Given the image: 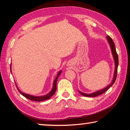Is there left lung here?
Segmentation results:
<instances>
[{"instance_id":"obj_1","label":"left lung","mask_w":130,"mask_h":130,"mask_svg":"<svg viewBox=\"0 0 130 130\" xmlns=\"http://www.w3.org/2000/svg\"><path fill=\"white\" fill-rule=\"evenodd\" d=\"M107 39L108 42L109 46L111 47V52L112 54V56L113 57V60H114V62H115V70H114V74H113V77L111 83L110 84L108 85L107 87H106L104 88H103L102 89L99 90V91H97L96 92H93V93H83L82 92L79 91V93H81L83 96H85V97H95V96H98L99 95H100V94H103V93L107 91L110 87H111L112 85L113 84V83H115V81L116 80V76H117V70H118V63H119V60H118V56L117 53H116V49H115V44H114V42L112 41V39L109 36H107Z\"/></svg>"}]
</instances>
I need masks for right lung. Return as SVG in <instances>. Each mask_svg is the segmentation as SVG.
Returning a JSON list of instances; mask_svg holds the SVG:
<instances>
[{"mask_svg": "<svg viewBox=\"0 0 130 130\" xmlns=\"http://www.w3.org/2000/svg\"><path fill=\"white\" fill-rule=\"evenodd\" d=\"M11 69V65L10 67V69ZM61 72H62V70H60V71H59V72L57 74V77H56V78L54 79V82H53V88L51 91L49 92V93H48L47 94H45V95H43V96H33V95H31V94H26L23 93V92H21L20 90H19V92H20V93L21 94H22L23 96H25V98H26L28 99H29L30 100H32V101H37V102H42V101H44V100H47V99H49L51 98V97L54 95L55 92H56V89H57V79H58V77L60 76V74L61 73ZM18 89H19L18 88H17Z\"/></svg>", "mask_w": 130, "mask_h": 130, "instance_id": "1", "label": "right lung"}]
</instances>
